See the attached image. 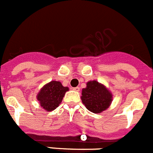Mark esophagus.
Instances as JSON below:
<instances>
[{
	"label": "esophagus",
	"mask_w": 153,
	"mask_h": 153,
	"mask_svg": "<svg viewBox=\"0 0 153 153\" xmlns=\"http://www.w3.org/2000/svg\"><path fill=\"white\" fill-rule=\"evenodd\" d=\"M72 89L74 90V91H79V87H74V88H72Z\"/></svg>",
	"instance_id": "34e87169"
}]
</instances>
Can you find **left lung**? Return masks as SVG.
<instances>
[{
    "label": "left lung",
    "mask_w": 153,
    "mask_h": 153,
    "mask_svg": "<svg viewBox=\"0 0 153 153\" xmlns=\"http://www.w3.org/2000/svg\"><path fill=\"white\" fill-rule=\"evenodd\" d=\"M86 88L82 91V103L89 111L101 113L107 109L112 101V94L97 81H90L86 84Z\"/></svg>",
    "instance_id": "8db88e82"
}]
</instances>
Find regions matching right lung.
I'll use <instances>...</instances> for the list:
<instances>
[{
  "label": "right lung",
  "instance_id": "1",
  "mask_svg": "<svg viewBox=\"0 0 153 153\" xmlns=\"http://www.w3.org/2000/svg\"><path fill=\"white\" fill-rule=\"evenodd\" d=\"M68 87H64L60 82L52 81L42 88L37 95L40 106L48 111L55 110L62 102Z\"/></svg>",
  "mask_w": 153,
  "mask_h": 153
}]
</instances>
